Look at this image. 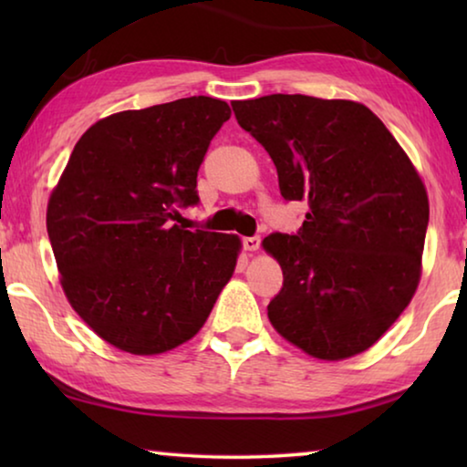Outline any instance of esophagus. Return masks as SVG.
I'll return each mask as SVG.
<instances>
[{
  "label": "esophagus",
  "mask_w": 467,
  "mask_h": 467,
  "mask_svg": "<svg viewBox=\"0 0 467 467\" xmlns=\"http://www.w3.org/2000/svg\"><path fill=\"white\" fill-rule=\"evenodd\" d=\"M259 244H262V239H259L257 234H253V236H244V239H243V247L247 249V251H257V249H259Z\"/></svg>",
  "instance_id": "34e87169"
}]
</instances>
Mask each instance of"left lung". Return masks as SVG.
<instances>
[{
  "instance_id": "8db88e82",
  "label": "left lung",
  "mask_w": 467,
  "mask_h": 467,
  "mask_svg": "<svg viewBox=\"0 0 467 467\" xmlns=\"http://www.w3.org/2000/svg\"><path fill=\"white\" fill-rule=\"evenodd\" d=\"M233 110L272 156L284 200L309 203L296 234L264 239L284 274L267 317L315 358L365 352L420 280L429 226L420 177L383 121L358 102L270 94L234 100Z\"/></svg>"
}]
</instances>
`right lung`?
I'll return each mask as SVG.
<instances>
[{"label": "right lung", "instance_id": "add662e5", "mask_svg": "<svg viewBox=\"0 0 467 467\" xmlns=\"http://www.w3.org/2000/svg\"><path fill=\"white\" fill-rule=\"evenodd\" d=\"M231 107L189 97L100 119L51 193L47 233L74 311L119 350L161 354L193 337L231 280L241 241L185 231L197 171Z\"/></svg>", "mask_w": 467, "mask_h": 467}]
</instances>
